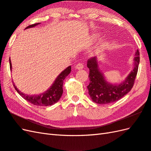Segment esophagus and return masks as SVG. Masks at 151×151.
Instances as JSON below:
<instances>
[{
	"mask_svg": "<svg viewBox=\"0 0 151 151\" xmlns=\"http://www.w3.org/2000/svg\"><path fill=\"white\" fill-rule=\"evenodd\" d=\"M76 69H78V70H80V69H82L83 68V65L82 63H78V64H76V66H75Z\"/></svg>",
	"mask_w": 151,
	"mask_h": 151,
	"instance_id": "1",
	"label": "esophagus"
}]
</instances>
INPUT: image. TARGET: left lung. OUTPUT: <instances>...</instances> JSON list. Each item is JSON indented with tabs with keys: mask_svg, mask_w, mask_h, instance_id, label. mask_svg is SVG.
I'll use <instances>...</instances> for the list:
<instances>
[{
	"mask_svg": "<svg viewBox=\"0 0 151 151\" xmlns=\"http://www.w3.org/2000/svg\"><path fill=\"white\" fill-rule=\"evenodd\" d=\"M135 56L132 71L129 73L124 82L119 84H111L106 81L102 73L99 69L97 57H91L87 60V66L89 69L90 80L87 89L91 99L94 103L106 104L114 102L130 91L134 86L138 73L139 62V52L138 50Z\"/></svg>",
	"mask_w": 151,
	"mask_h": 151,
	"instance_id": "1",
	"label": "left lung"
}]
</instances>
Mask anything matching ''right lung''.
<instances>
[{
    "mask_svg": "<svg viewBox=\"0 0 151 151\" xmlns=\"http://www.w3.org/2000/svg\"><path fill=\"white\" fill-rule=\"evenodd\" d=\"M40 23H36L34 24H31V25L28 26L26 29L30 27H33L36 26ZM9 67L10 69H12V65L11 60L9 59ZM71 71V67L69 66L65 70H64L60 74L57 78L55 80L54 83L50 87V89L47 90L45 93H42L38 95H27V94H24L22 92L17 88V87L13 84V86L15 87V90L17 91L20 95L22 96L23 99L26 100L28 101L29 102L31 103L33 105L38 106H52L55 104H56L57 101L60 99V97L62 95L63 93V83H64V80L65 78Z\"/></svg>",
    "mask_w": 151,
    "mask_h": 151,
    "instance_id": "1",
    "label": "right lung"
}]
</instances>
